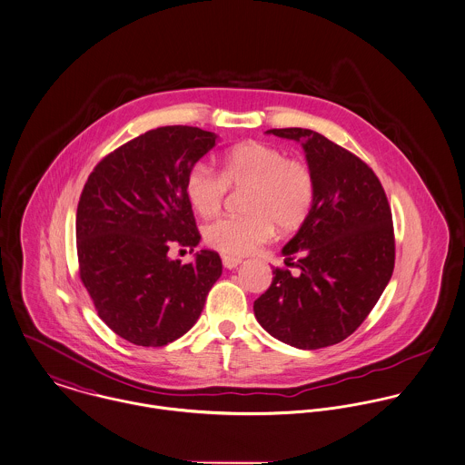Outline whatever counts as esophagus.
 <instances>
[{
  "instance_id": "esophagus-1",
  "label": "esophagus",
  "mask_w": 465,
  "mask_h": 465,
  "mask_svg": "<svg viewBox=\"0 0 465 465\" xmlns=\"http://www.w3.org/2000/svg\"><path fill=\"white\" fill-rule=\"evenodd\" d=\"M221 260H223V265H224L226 269H235V267L242 262V258L230 257V255H223Z\"/></svg>"
}]
</instances>
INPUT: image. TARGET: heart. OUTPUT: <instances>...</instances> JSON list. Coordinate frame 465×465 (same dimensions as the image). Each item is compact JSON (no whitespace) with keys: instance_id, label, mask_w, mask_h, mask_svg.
<instances>
[{"instance_id":"b5f03b06","label":"heart","mask_w":465,"mask_h":465,"mask_svg":"<svg viewBox=\"0 0 465 465\" xmlns=\"http://www.w3.org/2000/svg\"><path fill=\"white\" fill-rule=\"evenodd\" d=\"M228 189H246L244 215H223L203 228L210 248L224 255H246L282 232L300 228L315 202V178L309 165L258 141L230 148L219 173L198 162L185 176V198L202 217L215 215Z\"/></svg>"}]
</instances>
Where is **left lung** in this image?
<instances>
[{"instance_id": "1", "label": "left lung", "mask_w": 465, "mask_h": 465, "mask_svg": "<svg viewBox=\"0 0 465 465\" xmlns=\"http://www.w3.org/2000/svg\"><path fill=\"white\" fill-rule=\"evenodd\" d=\"M267 134L300 141L315 178V202L287 242L285 267L253 305L272 337L319 350L350 337L387 287L396 258L392 212L374 171L359 156L305 128Z\"/></svg>"}]
</instances>
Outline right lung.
I'll return each instance as SVG.
<instances>
[{"label":"right lung","instance_id":"right-lung-1","mask_svg":"<svg viewBox=\"0 0 465 465\" xmlns=\"http://www.w3.org/2000/svg\"><path fill=\"white\" fill-rule=\"evenodd\" d=\"M215 144L196 126H160L104 156L76 210L78 272L98 315L124 341L160 348L187 333L223 272L215 252L171 260L202 239L185 198L189 169Z\"/></svg>","mask_w":465,"mask_h":465}]
</instances>
